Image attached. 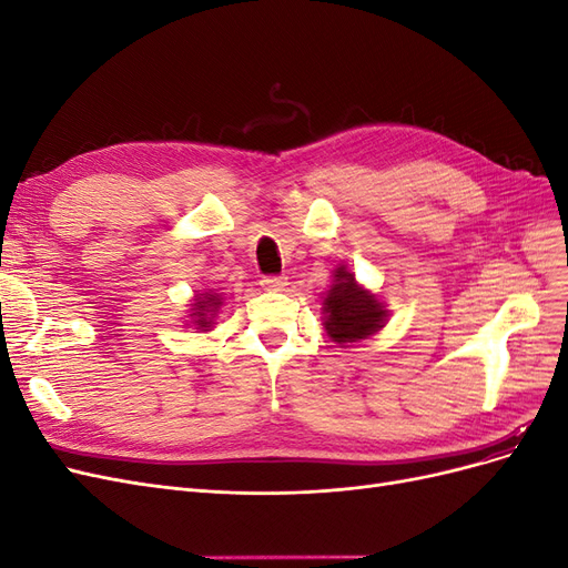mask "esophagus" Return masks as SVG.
Wrapping results in <instances>:
<instances>
[{
    "label": "esophagus",
    "mask_w": 568,
    "mask_h": 568,
    "mask_svg": "<svg viewBox=\"0 0 568 568\" xmlns=\"http://www.w3.org/2000/svg\"><path fill=\"white\" fill-rule=\"evenodd\" d=\"M261 286L265 291H284L288 286V282H286V277H263Z\"/></svg>",
    "instance_id": "1"
}]
</instances>
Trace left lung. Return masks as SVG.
Returning a JSON list of instances; mask_svg holds the SVG:
<instances>
[{
  "instance_id": "obj_1",
  "label": "left lung",
  "mask_w": 568,
  "mask_h": 568,
  "mask_svg": "<svg viewBox=\"0 0 568 568\" xmlns=\"http://www.w3.org/2000/svg\"><path fill=\"white\" fill-rule=\"evenodd\" d=\"M388 315L384 301L359 284L348 265L341 263L332 272V284L322 296V324L338 348H353L382 332Z\"/></svg>"
}]
</instances>
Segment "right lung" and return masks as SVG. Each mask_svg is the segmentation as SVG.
<instances>
[{
  "mask_svg": "<svg viewBox=\"0 0 568 568\" xmlns=\"http://www.w3.org/2000/svg\"><path fill=\"white\" fill-rule=\"evenodd\" d=\"M222 303H225V298H222V294H217V288L196 291L192 298V305H189V311H186L184 324L192 326V329H199V332H211L215 326V317L220 313Z\"/></svg>",
  "mask_w": 568,
  "mask_h": 568,
  "instance_id": "add662e5",
  "label": "right lung"
}]
</instances>
